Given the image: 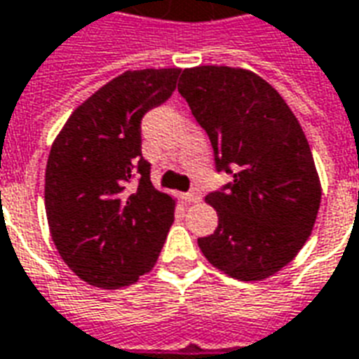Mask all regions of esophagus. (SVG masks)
<instances>
[{
	"mask_svg": "<svg viewBox=\"0 0 359 359\" xmlns=\"http://www.w3.org/2000/svg\"><path fill=\"white\" fill-rule=\"evenodd\" d=\"M183 198H185L187 203H198V201L203 198V195H201V191L198 189H193V191H189V193H185V195H183Z\"/></svg>",
	"mask_w": 359,
	"mask_h": 359,
	"instance_id": "34e87169",
	"label": "esophagus"
}]
</instances>
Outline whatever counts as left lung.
Returning <instances> with one entry per match:
<instances>
[{
	"label": "left lung",
	"mask_w": 359,
	"mask_h": 359,
	"mask_svg": "<svg viewBox=\"0 0 359 359\" xmlns=\"http://www.w3.org/2000/svg\"><path fill=\"white\" fill-rule=\"evenodd\" d=\"M177 91L210 137L231 183L206 195L218 227L198 239L206 260L239 281H264L304 247L321 183L302 126L264 78L245 69L195 67Z\"/></svg>",
	"instance_id": "left-lung-1"
}]
</instances>
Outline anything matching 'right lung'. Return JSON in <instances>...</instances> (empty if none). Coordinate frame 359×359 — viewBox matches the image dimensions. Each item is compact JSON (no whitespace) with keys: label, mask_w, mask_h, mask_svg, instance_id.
I'll return each instance as SVG.
<instances>
[{"label":"right lung","mask_w":359,"mask_h":359,"mask_svg":"<svg viewBox=\"0 0 359 359\" xmlns=\"http://www.w3.org/2000/svg\"><path fill=\"white\" fill-rule=\"evenodd\" d=\"M180 72L126 70L70 114L51 145L49 233L65 264L93 287L120 289L151 271L174 222L176 198L154 189L141 154V118L172 95Z\"/></svg>","instance_id":"add662e5"}]
</instances>
